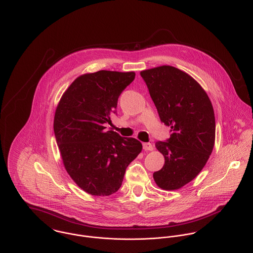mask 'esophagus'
Instances as JSON below:
<instances>
[{"mask_svg": "<svg viewBox=\"0 0 253 253\" xmlns=\"http://www.w3.org/2000/svg\"><path fill=\"white\" fill-rule=\"evenodd\" d=\"M143 149L145 151H152L154 149V146L151 143H143Z\"/></svg>", "mask_w": 253, "mask_h": 253, "instance_id": "obj_1", "label": "esophagus"}]
</instances>
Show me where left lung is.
I'll list each match as a JSON object with an SVG mask.
<instances>
[{
    "instance_id": "8db88e82",
    "label": "left lung",
    "mask_w": 253,
    "mask_h": 253,
    "mask_svg": "<svg viewBox=\"0 0 253 253\" xmlns=\"http://www.w3.org/2000/svg\"><path fill=\"white\" fill-rule=\"evenodd\" d=\"M140 75L159 113L170 126V137L156 142L165 165L154 180L165 190H176L193 180L206 166L215 141L212 104L200 84L172 66H160Z\"/></svg>"
}]
</instances>
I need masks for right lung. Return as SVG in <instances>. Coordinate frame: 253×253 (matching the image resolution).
I'll list each match as a JSON object with an SVG mask.
<instances>
[{
    "label": "right lung",
    "instance_id": "obj_1",
    "mask_svg": "<svg viewBox=\"0 0 253 253\" xmlns=\"http://www.w3.org/2000/svg\"><path fill=\"white\" fill-rule=\"evenodd\" d=\"M134 72L101 70L78 77L63 93L54 115L53 130L64 167L75 183L92 196L116 193L128 165L142 144L122 137L112 124L118 99L134 80Z\"/></svg>",
    "mask_w": 253,
    "mask_h": 253
}]
</instances>
